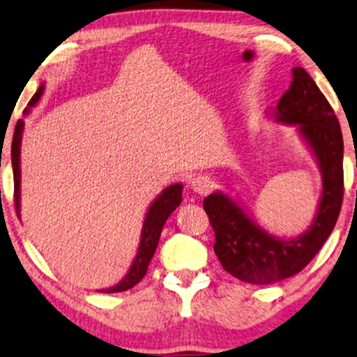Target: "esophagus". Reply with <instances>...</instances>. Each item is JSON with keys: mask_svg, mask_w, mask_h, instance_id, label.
Instances as JSON below:
<instances>
[{"mask_svg": "<svg viewBox=\"0 0 357 357\" xmlns=\"http://www.w3.org/2000/svg\"><path fill=\"white\" fill-rule=\"evenodd\" d=\"M190 188L199 195H205L213 188V180L210 175H197L190 180Z\"/></svg>", "mask_w": 357, "mask_h": 357, "instance_id": "34e87169", "label": "esophagus"}]
</instances>
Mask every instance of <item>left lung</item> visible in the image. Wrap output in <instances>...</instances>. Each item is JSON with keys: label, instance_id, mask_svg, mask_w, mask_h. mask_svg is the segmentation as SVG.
Listing matches in <instances>:
<instances>
[{"label": "left lung", "instance_id": "obj_1", "mask_svg": "<svg viewBox=\"0 0 357 357\" xmlns=\"http://www.w3.org/2000/svg\"><path fill=\"white\" fill-rule=\"evenodd\" d=\"M268 116L278 124L296 127L318 164L323 190L311 225L291 238L273 235L225 192L217 190L204 200L215 231V255L230 275L252 284L276 283L300 273L331 235L344 192L340 122L305 69L293 68L291 86Z\"/></svg>", "mask_w": 357, "mask_h": 357}]
</instances>
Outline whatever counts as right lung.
Masks as SVG:
<instances>
[{
	"instance_id": "add662e5",
	"label": "right lung",
	"mask_w": 357,
	"mask_h": 357,
	"mask_svg": "<svg viewBox=\"0 0 357 357\" xmlns=\"http://www.w3.org/2000/svg\"><path fill=\"white\" fill-rule=\"evenodd\" d=\"M44 92V84L39 86L36 94L33 96L29 100L28 107L24 109V114H29L31 109L39 102ZM23 129H24V121H17L15 127V135H13V144H11V164H13V177H15V205L17 217H20V206H21V139H23ZM182 183H172L164 190L160 192V195L155 197V200L149 205L147 213H145L142 233H140V243L137 248V255H135L134 261L127 271V275L119 281L117 284H114L112 288L100 289V293H121L126 289H130L132 286H135L140 280L144 278L145 273H147L149 263L155 253L158 240H160L162 228H164L167 218L170 217V213L182 202Z\"/></svg>"
}]
</instances>
